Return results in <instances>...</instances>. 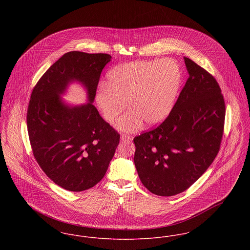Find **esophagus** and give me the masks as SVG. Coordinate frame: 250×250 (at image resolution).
Instances as JSON below:
<instances>
[{"label": "esophagus", "instance_id": "esophagus-1", "mask_svg": "<svg viewBox=\"0 0 250 250\" xmlns=\"http://www.w3.org/2000/svg\"><path fill=\"white\" fill-rule=\"evenodd\" d=\"M121 140L122 141H131V137L129 135H126V134H122L121 135Z\"/></svg>", "mask_w": 250, "mask_h": 250}]
</instances>
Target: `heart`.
Instances as JSON below:
<instances>
[{
	"instance_id": "1",
	"label": "heart",
	"mask_w": 250,
	"mask_h": 250,
	"mask_svg": "<svg viewBox=\"0 0 250 250\" xmlns=\"http://www.w3.org/2000/svg\"><path fill=\"white\" fill-rule=\"evenodd\" d=\"M107 83H101L95 95L96 104L104 118L117 123L124 131L140 129L143 122L155 125L166 119L174 105L181 84V71L172 60L135 61L107 73Z\"/></svg>"
}]
</instances>
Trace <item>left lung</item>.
I'll list each match as a JSON object with an SVG mask.
<instances>
[{"label": "left lung", "mask_w": 250, "mask_h": 250, "mask_svg": "<svg viewBox=\"0 0 250 250\" xmlns=\"http://www.w3.org/2000/svg\"><path fill=\"white\" fill-rule=\"evenodd\" d=\"M189 77L158 126L134 138V163L143 186L158 196L182 193L202 176L220 149L226 107L219 84L185 57Z\"/></svg>", "instance_id": "left-lung-1"}]
</instances>
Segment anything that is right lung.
<instances>
[{
    "mask_svg": "<svg viewBox=\"0 0 250 250\" xmlns=\"http://www.w3.org/2000/svg\"><path fill=\"white\" fill-rule=\"evenodd\" d=\"M110 58L106 53L67 52L44 73L31 95L27 128L33 154L48 178L66 190L95 187L119 144V133L92 104ZM73 80L87 88L86 105L68 107L61 102L59 95Z\"/></svg>",
    "mask_w": 250,
    "mask_h": 250,
    "instance_id": "right-lung-1",
    "label": "right lung"
}]
</instances>
